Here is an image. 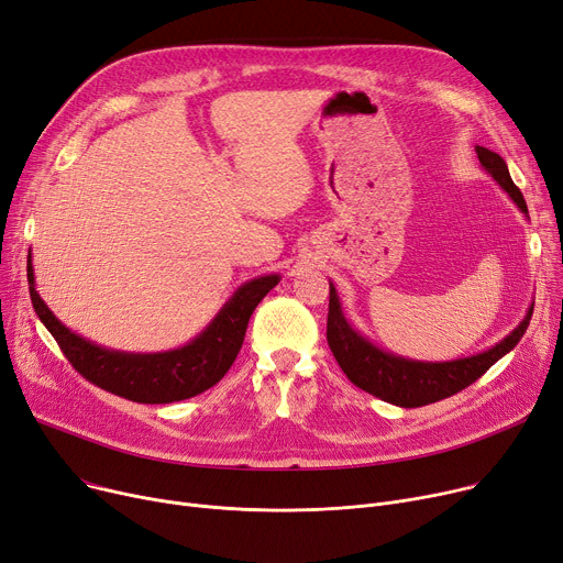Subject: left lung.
<instances>
[{"mask_svg": "<svg viewBox=\"0 0 563 563\" xmlns=\"http://www.w3.org/2000/svg\"><path fill=\"white\" fill-rule=\"evenodd\" d=\"M475 151L482 166L493 175V180L511 196V200L520 207V212L527 214V202L511 180L507 162L497 153L488 151V147L475 145ZM531 312H534V306L529 308L527 317L518 323V329H514L505 340L497 342L488 351L477 353V356L445 363H424L395 356V353L383 351L374 346L367 338H363L346 321L338 289L331 283L327 340L338 365L342 367V372L353 386H358L361 390L388 404L401 408H418L448 399L472 386L479 376H484L501 356H507V353L520 342L529 327Z\"/></svg>", "mask_w": 563, "mask_h": 563, "instance_id": "left-lung-1", "label": "left lung"}]
</instances>
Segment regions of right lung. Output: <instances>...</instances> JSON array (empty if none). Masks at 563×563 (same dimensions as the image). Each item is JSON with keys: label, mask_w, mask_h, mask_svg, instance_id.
Segmentation results:
<instances>
[{"label": "right lung", "mask_w": 563, "mask_h": 563, "mask_svg": "<svg viewBox=\"0 0 563 563\" xmlns=\"http://www.w3.org/2000/svg\"><path fill=\"white\" fill-rule=\"evenodd\" d=\"M29 294L38 319L62 346L70 365L93 386L139 404L183 401L217 386L242 349L249 319L257 303L280 280L278 274L260 276L244 283L219 310L198 338L189 344L162 353H125L102 349L66 329L45 301L34 283L32 253L26 260Z\"/></svg>", "instance_id": "add662e5"}]
</instances>
